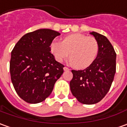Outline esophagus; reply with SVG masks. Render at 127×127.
Instances as JSON below:
<instances>
[{"instance_id":"obj_1","label":"esophagus","mask_w":127,"mask_h":127,"mask_svg":"<svg viewBox=\"0 0 127 127\" xmlns=\"http://www.w3.org/2000/svg\"><path fill=\"white\" fill-rule=\"evenodd\" d=\"M63 69H64V71H69V68H68V67H64Z\"/></svg>"}]
</instances>
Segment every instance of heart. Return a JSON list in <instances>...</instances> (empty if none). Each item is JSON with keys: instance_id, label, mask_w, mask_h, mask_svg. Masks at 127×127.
Returning a JSON list of instances; mask_svg holds the SVG:
<instances>
[{"instance_id": "heart-1", "label": "heart", "mask_w": 127, "mask_h": 127, "mask_svg": "<svg viewBox=\"0 0 127 127\" xmlns=\"http://www.w3.org/2000/svg\"><path fill=\"white\" fill-rule=\"evenodd\" d=\"M54 58L62 63L69 56L72 64L78 69H85L96 60L99 53V44L93 37L74 33L64 37L62 42L52 40L49 45Z\"/></svg>"}]
</instances>
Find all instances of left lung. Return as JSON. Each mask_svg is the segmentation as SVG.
Returning a JSON list of instances; mask_svg holds the SVG:
<instances>
[{"mask_svg":"<svg viewBox=\"0 0 127 127\" xmlns=\"http://www.w3.org/2000/svg\"><path fill=\"white\" fill-rule=\"evenodd\" d=\"M99 44L96 60L83 70H71L72 95L83 104L98 103L111 88L116 71V53L109 40L102 34L92 32Z\"/></svg>","mask_w":127,"mask_h":127,"instance_id":"left-lung-1","label":"left lung"}]
</instances>
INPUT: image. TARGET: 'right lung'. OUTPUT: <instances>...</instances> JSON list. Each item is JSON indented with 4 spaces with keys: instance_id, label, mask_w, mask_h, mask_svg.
I'll return each instance as SVG.
<instances>
[{
    "instance_id": "obj_1",
    "label": "right lung",
    "mask_w": 127,
    "mask_h": 127,
    "mask_svg": "<svg viewBox=\"0 0 127 127\" xmlns=\"http://www.w3.org/2000/svg\"><path fill=\"white\" fill-rule=\"evenodd\" d=\"M60 34L51 29L28 32L12 51L11 80L17 95L28 103L44 101L63 73L64 65L55 60L49 49L51 42Z\"/></svg>"
}]
</instances>
